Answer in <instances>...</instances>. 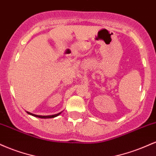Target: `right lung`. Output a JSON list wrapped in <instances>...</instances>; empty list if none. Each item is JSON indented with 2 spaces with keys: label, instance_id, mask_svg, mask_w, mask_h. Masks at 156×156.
<instances>
[{
  "label": "right lung",
  "instance_id": "1",
  "mask_svg": "<svg viewBox=\"0 0 156 156\" xmlns=\"http://www.w3.org/2000/svg\"><path fill=\"white\" fill-rule=\"evenodd\" d=\"M28 113V114H30V115H32L34 116V117H39V118H42V119H49V118H54L55 117H57V116H58L59 114H62V112H61L59 113H58V114H53V115H48V116H42V115H37V114H32L31 112H26Z\"/></svg>",
  "mask_w": 156,
  "mask_h": 156
}]
</instances>
